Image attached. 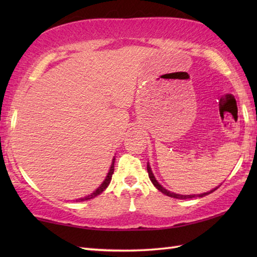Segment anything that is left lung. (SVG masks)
<instances>
[{"label":"left lung","mask_w":257,"mask_h":257,"mask_svg":"<svg viewBox=\"0 0 257 257\" xmlns=\"http://www.w3.org/2000/svg\"><path fill=\"white\" fill-rule=\"evenodd\" d=\"M147 172H149V177H150L151 181L153 182V185L156 187V188H158L161 191V193H163L164 195H167V196H169V197L179 198V199H187V198H194V197H203V196H206V195H208V194L213 193V191H214L217 188V187H216V188H214L213 190H210V191H208V193H204V194H199V195H179V194H175V193H171V191H169V190H167L165 188H163V187L161 186L158 181H156L155 177L153 175V172H152V170H151V167L149 165V163H147Z\"/></svg>","instance_id":"8db88e82"}]
</instances>
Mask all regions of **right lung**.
I'll use <instances>...</instances> for the list:
<instances>
[{"label": "right lung", "mask_w": 257, "mask_h": 257, "mask_svg": "<svg viewBox=\"0 0 257 257\" xmlns=\"http://www.w3.org/2000/svg\"><path fill=\"white\" fill-rule=\"evenodd\" d=\"M114 160H115V159H113V160H112V164H111V167H110V170H108L107 176H106V178H105V180L103 181V184H102L101 186H99L98 188L94 191V193H92L90 195H88V196L82 197V198H79V199H76L77 202L88 201V199H92V198H94V197H96L97 195H99L101 193H103V191L106 189V187H107L108 185H110V181H111V179H112L113 171H114Z\"/></svg>", "instance_id": "obj_1"}]
</instances>
